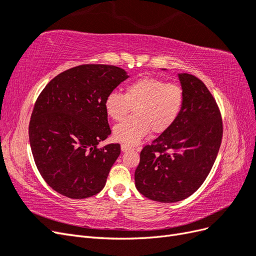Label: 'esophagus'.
<instances>
[{
  "instance_id": "esophagus-1",
  "label": "esophagus",
  "mask_w": 256,
  "mask_h": 256,
  "mask_svg": "<svg viewBox=\"0 0 256 256\" xmlns=\"http://www.w3.org/2000/svg\"><path fill=\"white\" fill-rule=\"evenodd\" d=\"M120 148H122V152H127V150H134V146H131V145H129V144H122L120 145Z\"/></svg>"
}]
</instances>
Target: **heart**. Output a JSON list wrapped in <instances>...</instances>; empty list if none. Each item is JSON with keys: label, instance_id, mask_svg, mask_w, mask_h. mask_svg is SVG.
<instances>
[{"label": "heart", "instance_id": "1", "mask_svg": "<svg viewBox=\"0 0 256 256\" xmlns=\"http://www.w3.org/2000/svg\"><path fill=\"white\" fill-rule=\"evenodd\" d=\"M184 102L178 84L158 78L138 79L126 86L125 94L112 90L104 99V110L114 120H120L131 110L134 115L113 128L115 140L136 144L150 132L160 134L171 128L180 118Z\"/></svg>", "mask_w": 256, "mask_h": 256}]
</instances>
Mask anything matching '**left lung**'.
Masks as SVG:
<instances>
[{
	"instance_id": "1",
	"label": "left lung",
	"mask_w": 256,
	"mask_h": 256,
	"mask_svg": "<svg viewBox=\"0 0 256 256\" xmlns=\"http://www.w3.org/2000/svg\"><path fill=\"white\" fill-rule=\"evenodd\" d=\"M184 102L180 118L146 145L134 180L145 198L174 203L194 193L208 176L218 154L223 125L219 106L196 76L180 74Z\"/></svg>"
}]
</instances>
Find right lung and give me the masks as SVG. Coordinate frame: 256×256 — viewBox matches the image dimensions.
<instances>
[{
  "instance_id": "obj_1",
  "label": "right lung",
  "mask_w": 256,
  "mask_h": 256,
  "mask_svg": "<svg viewBox=\"0 0 256 256\" xmlns=\"http://www.w3.org/2000/svg\"><path fill=\"white\" fill-rule=\"evenodd\" d=\"M128 78L112 65L85 64L53 78L38 96L28 136L36 166L50 187L86 198L104 187L120 144L97 147L110 136L104 99Z\"/></svg>"
}]
</instances>
